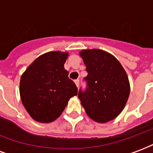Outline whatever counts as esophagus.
I'll return each mask as SVG.
<instances>
[{
  "label": "esophagus",
  "instance_id": "34e87169",
  "mask_svg": "<svg viewBox=\"0 0 153 153\" xmlns=\"http://www.w3.org/2000/svg\"><path fill=\"white\" fill-rule=\"evenodd\" d=\"M74 83H75V84H76L77 87L79 86V79H75L74 80Z\"/></svg>",
  "mask_w": 153,
  "mask_h": 153
}]
</instances>
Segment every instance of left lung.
<instances>
[{"label":"left lung","instance_id":"8db88e82","mask_svg":"<svg viewBox=\"0 0 153 153\" xmlns=\"http://www.w3.org/2000/svg\"><path fill=\"white\" fill-rule=\"evenodd\" d=\"M80 56L88 72L83 79L86 88H80L78 95L81 104L93 120L110 121L128 101L130 89L126 72L117 59L105 51L83 50Z\"/></svg>","mask_w":153,"mask_h":153}]
</instances>
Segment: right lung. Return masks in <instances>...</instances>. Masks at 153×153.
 <instances>
[{
    "instance_id": "add662e5",
    "label": "right lung",
    "mask_w": 153,
    "mask_h": 153,
    "mask_svg": "<svg viewBox=\"0 0 153 153\" xmlns=\"http://www.w3.org/2000/svg\"><path fill=\"white\" fill-rule=\"evenodd\" d=\"M68 53L51 51L38 57L23 74L21 101L35 120L49 123L58 118L78 88L64 68Z\"/></svg>"
}]
</instances>
